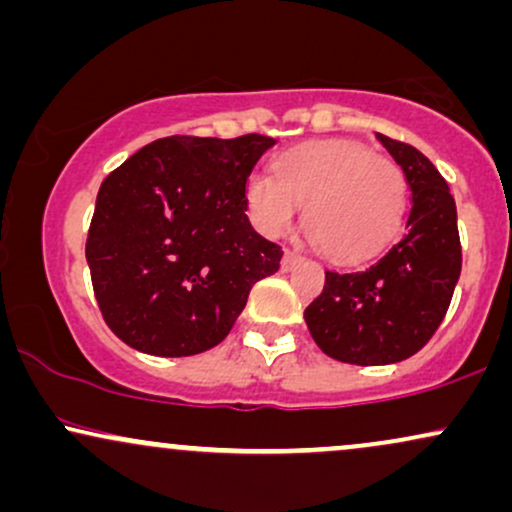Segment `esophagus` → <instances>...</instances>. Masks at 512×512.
Wrapping results in <instances>:
<instances>
[{"label": "esophagus", "mask_w": 512, "mask_h": 512, "mask_svg": "<svg viewBox=\"0 0 512 512\" xmlns=\"http://www.w3.org/2000/svg\"><path fill=\"white\" fill-rule=\"evenodd\" d=\"M303 262V255L301 252H296V250H286L284 252V257H281V269H284V272H291L293 267H296V264H301Z\"/></svg>", "instance_id": "1"}]
</instances>
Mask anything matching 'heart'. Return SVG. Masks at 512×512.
<instances>
[{
  "instance_id": "b5f03b06",
  "label": "heart",
  "mask_w": 512,
  "mask_h": 512,
  "mask_svg": "<svg viewBox=\"0 0 512 512\" xmlns=\"http://www.w3.org/2000/svg\"><path fill=\"white\" fill-rule=\"evenodd\" d=\"M245 199L255 226L272 238L289 231L305 204L317 248L337 262H358L399 236L409 185L392 158L358 142L322 139L276 156L274 175L252 173Z\"/></svg>"
}]
</instances>
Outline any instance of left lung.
<instances>
[{
	"label": "left lung",
	"mask_w": 512,
	"mask_h": 512,
	"mask_svg": "<svg viewBox=\"0 0 512 512\" xmlns=\"http://www.w3.org/2000/svg\"><path fill=\"white\" fill-rule=\"evenodd\" d=\"M407 175V233L363 272H325L305 308L315 344L354 366H387L424 349L448 313L462 269L457 209L438 168L414 146L378 134Z\"/></svg>",
	"instance_id": "1"
}]
</instances>
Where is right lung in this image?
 Segmentation results:
<instances>
[{
    "mask_svg": "<svg viewBox=\"0 0 512 512\" xmlns=\"http://www.w3.org/2000/svg\"><path fill=\"white\" fill-rule=\"evenodd\" d=\"M276 139H156L103 180L86 262L105 325L151 356L226 339L284 250L248 219L245 182Z\"/></svg>",
    "mask_w": 512,
    "mask_h": 512,
    "instance_id": "1",
    "label": "right lung"
}]
</instances>
